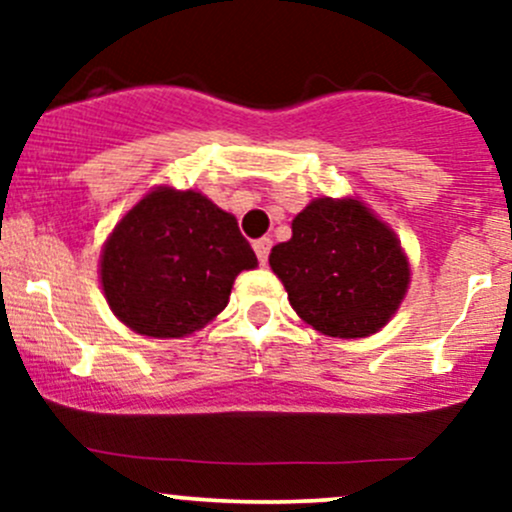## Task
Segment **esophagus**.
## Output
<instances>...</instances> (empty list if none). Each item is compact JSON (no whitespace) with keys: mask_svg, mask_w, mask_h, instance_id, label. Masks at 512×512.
Here are the masks:
<instances>
[{"mask_svg":"<svg viewBox=\"0 0 512 512\" xmlns=\"http://www.w3.org/2000/svg\"><path fill=\"white\" fill-rule=\"evenodd\" d=\"M252 247H255V255L257 260H260V265H267V257H270V250H272L270 237H260V240L252 242Z\"/></svg>","mask_w":512,"mask_h":512,"instance_id":"1","label":"esophagus"}]
</instances>
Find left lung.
<instances>
[{
	"instance_id": "left-lung-1",
	"label": "left lung",
	"mask_w": 512,
	"mask_h": 512,
	"mask_svg": "<svg viewBox=\"0 0 512 512\" xmlns=\"http://www.w3.org/2000/svg\"><path fill=\"white\" fill-rule=\"evenodd\" d=\"M270 267L294 312L317 332L361 339L379 332L411 282L394 230L354 198H317L272 247Z\"/></svg>"
}]
</instances>
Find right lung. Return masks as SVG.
I'll use <instances>...</instances> for the list:
<instances>
[{
  "label": "right lung",
  "mask_w": 512,
  "mask_h": 512,
  "mask_svg": "<svg viewBox=\"0 0 512 512\" xmlns=\"http://www.w3.org/2000/svg\"><path fill=\"white\" fill-rule=\"evenodd\" d=\"M252 267L257 257L235 215L203 193L160 185L108 235L101 287L133 332L178 339L218 317L235 277Z\"/></svg>",
  "instance_id": "obj_1"
}]
</instances>
